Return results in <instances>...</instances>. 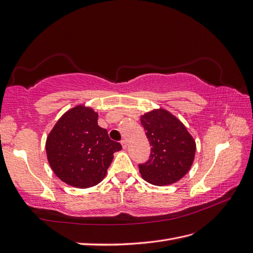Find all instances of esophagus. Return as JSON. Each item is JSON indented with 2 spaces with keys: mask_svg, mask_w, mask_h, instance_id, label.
<instances>
[{
  "mask_svg": "<svg viewBox=\"0 0 253 253\" xmlns=\"http://www.w3.org/2000/svg\"><path fill=\"white\" fill-rule=\"evenodd\" d=\"M121 144H122L123 149H124V150L127 148V141H126V140H122V141H121Z\"/></svg>",
  "mask_w": 253,
  "mask_h": 253,
  "instance_id": "34e87169",
  "label": "esophagus"
}]
</instances>
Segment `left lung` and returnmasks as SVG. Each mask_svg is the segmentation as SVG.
I'll use <instances>...</instances> for the list:
<instances>
[{"label": "left lung", "instance_id": "obj_1", "mask_svg": "<svg viewBox=\"0 0 253 253\" xmlns=\"http://www.w3.org/2000/svg\"><path fill=\"white\" fill-rule=\"evenodd\" d=\"M151 144L149 161L139 165L141 177L151 184L164 186L189 172L196 143L179 119L165 109H154L140 117Z\"/></svg>", "mask_w": 253, "mask_h": 253}]
</instances>
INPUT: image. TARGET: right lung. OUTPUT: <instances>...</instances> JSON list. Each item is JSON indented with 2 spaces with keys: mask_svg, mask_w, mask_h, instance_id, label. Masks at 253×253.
Masks as SVG:
<instances>
[{
  "mask_svg": "<svg viewBox=\"0 0 253 253\" xmlns=\"http://www.w3.org/2000/svg\"><path fill=\"white\" fill-rule=\"evenodd\" d=\"M52 171L79 189L95 186L107 175L113 154L122 145L98 125V113L83 104L68 110L48 133L45 143Z\"/></svg>",
  "mask_w": 253,
  "mask_h": 253,
  "instance_id": "right-lung-1",
  "label": "right lung"
}]
</instances>
